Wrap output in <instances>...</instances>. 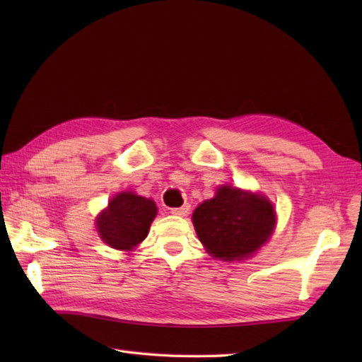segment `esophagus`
Wrapping results in <instances>:
<instances>
[{
    "label": "esophagus",
    "instance_id": "1",
    "mask_svg": "<svg viewBox=\"0 0 362 362\" xmlns=\"http://www.w3.org/2000/svg\"><path fill=\"white\" fill-rule=\"evenodd\" d=\"M189 210H191V205L185 204V205L179 206V209H171V213L175 214V216H187V214L189 213Z\"/></svg>",
    "mask_w": 362,
    "mask_h": 362
}]
</instances>
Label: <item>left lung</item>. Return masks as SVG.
Listing matches in <instances>:
<instances>
[{
  "label": "left lung",
  "mask_w": 362,
  "mask_h": 362,
  "mask_svg": "<svg viewBox=\"0 0 362 362\" xmlns=\"http://www.w3.org/2000/svg\"><path fill=\"white\" fill-rule=\"evenodd\" d=\"M199 240L213 257L243 259L263 245L275 227V211L266 197L222 187L193 213Z\"/></svg>",
  "instance_id": "obj_1"
}]
</instances>
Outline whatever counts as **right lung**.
<instances>
[{"instance_id": "add662e5", "label": "right lung", "mask_w": 362, "mask_h": 362, "mask_svg": "<svg viewBox=\"0 0 362 362\" xmlns=\"http://www.w3.org/2000/svg\"><path fill=\"white\" fill-rule=\"evenodd\" d=\"M156 214L157 206L151 199L134 193H119L98 218V232L103 241L113 249L132 250L148 236Z\"/></svg>"}]
</instances>
